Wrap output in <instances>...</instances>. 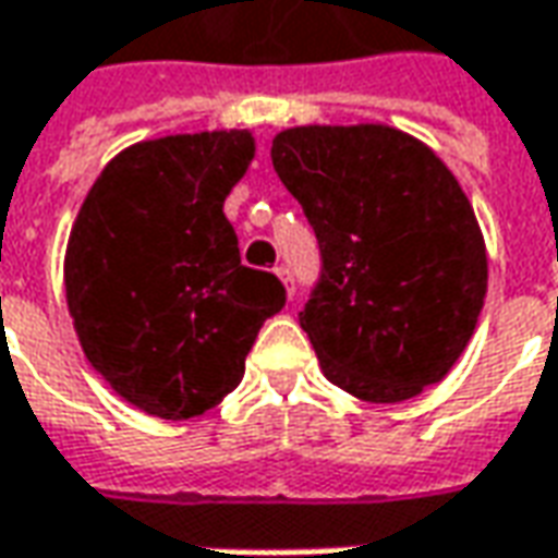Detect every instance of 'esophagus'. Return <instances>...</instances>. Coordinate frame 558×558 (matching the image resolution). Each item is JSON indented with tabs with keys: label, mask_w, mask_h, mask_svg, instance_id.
Segmentation results:
<instances>
[{
	"label": "esophagus",
	"mask_w": 558,
	"mask_h": 558,
	"mask_svg": "<svg viewBox=\"0 0 558 558\" xmlns=\"http://www.w3.org/2000/svg\"><path fill=\"white\" fill-rule=\"evenodd\" d=\"M276 276H279V282L286 286V294H294V286H291V272L286 267H276Z\"/></svg>",
	"instance_id": "34e87169"
}]
</instances>
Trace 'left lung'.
<instances>
[{
    "label": "left lung",
    "instance_id": "left-lung-1",
    "mask_svg": "<svg viewBox=\"0 0 558 558\" xmlns=\"http://www.w3.org/2000/svg\"><path fill=\"white\" fill-rule=\"evenodd\" d=\"M269 155L323 251L301 313L323 375L369 403L422 395L462 356L487 294V247L460 180L388 123L291 126Z\"/></svg>",
    "mask_w": 558,
    "mask_h": 558
}]
</instances>
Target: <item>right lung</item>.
<instances>
[{
    "label": "right lung",
    "instance_id": "right-lung-1",
    "mask_svg": "<svg viewBox=\"0 0 558 558\" xmlns=\"http://www.w3.org/2000/svg\"><path fill=\"white\" fill-rule=\"evenodd\" d=\"M251 130H207L123 148L80 204L64 294L86 360L158 418L217 407L286 289L242 267L223 202L254 161Z\"/></svg>",
    "mask_w": 558,
    "mask_h": 558
}]
</instances>
